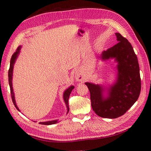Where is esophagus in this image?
Here are the masks:
<instances>
[{"instance_id": "1", "label": "esophagus", "mask_w": 151, "mask_h": 151, "mask_svg": "<svg viewBox=\"0 0 151 151\" xmlns=\"http://www.w3.org/2000/svg\"><path fill=\"white\" fill-rule=\"evenodd\" d=\"M85 77L83 75V74L81 70H76V72L75 73V80L76 81L78 82H82L83 81H84Z\"/></svg>"}]
</instances>
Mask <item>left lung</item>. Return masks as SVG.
Wrapping results in <instances>:
<instances>
[{
	"instance_id": "obj_1",
	"label": "left lung",
	"mask_w": 151,
	"mask_h": 151,
	"mask_svg": "<svg viewBox=\"0 0 151 151\" xmlns=\"http://www.w3.org/2000/svg\"><path fill=\"white\" fill-rule=\"evenodd\" d=\"M118 43L104 50L102 60L114 58L117 62V80L103 94L102 86L86 82L90 92L91 107L96 114L103 118L115 119L124 115L138 99L141 91L139 67L132 45L119 33H115Z\"/></svg>"
}]
</instances>
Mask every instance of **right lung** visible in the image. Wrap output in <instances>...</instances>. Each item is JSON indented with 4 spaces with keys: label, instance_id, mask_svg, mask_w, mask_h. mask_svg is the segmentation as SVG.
Masks as SVG:
<instances>
[{
    "label": "right lung",
    "instance_id": "right-lung-1",
    "mask_svg": "<svg viewBox=\"0 0 151 151\" xmlns=\"http://www.w3.org/2000/svg\"><path fill=\"white\" fill-rule=\"evenodd\" d=\"M21 46H19L17 47V50H16L15 52L13 54V55L12 56V58L10 60V65H9V69L8 70V81H9V88H10V92H11V95H12V101L13 103H14V106L15 108H17V110H19V109L18 108L17 104H16L15 100V96H14V89H13V86H12V76H13V69H14V63L15 62L17 58V56H19V52H20V50H21ZM74 86H70L69 88H67L66 90L64 91L63 93V100L65 103L66 104L67 109V114L68 113L69 111V97L70 96V93H71L72 90L74 89ZM58 123V120H53V121H46V122H40L39 123L41 124H45V125H50V124H56Z\"/></svg>",
    "mask_w": 151,
    "mask_h": 151
}]
</instances>
